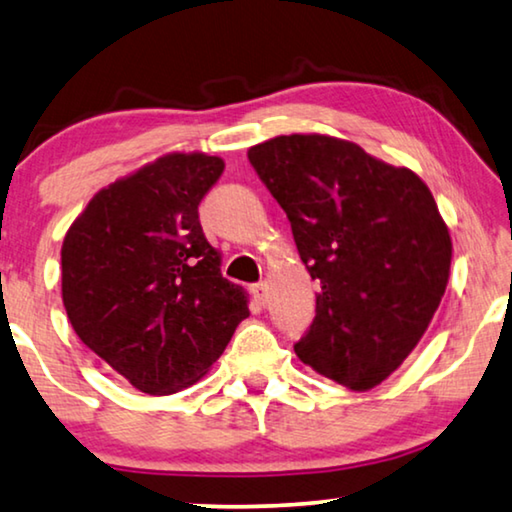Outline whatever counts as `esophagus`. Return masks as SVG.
Segmentation results:
<instances>
[{
    "instance_id": "1",
    "label": "esophagus",
    "mask_w": 512,
    "mask_h": 512,
    "mask_svg": "<svg viewBox=\"0 0 512 512\" xmlns=\"http://www.w3.org/2000/svg\"><path fill=\"white\" fill-rule=\"evenodd\" d=\"M250 292H253V299L259 305H264L266 299H269V287H266V282H257V285L250 287Z\"/></svg>"
}]
</instances>
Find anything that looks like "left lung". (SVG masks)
<instances>
[{
    "label": "left lung",
    "mask_w": 512,
    "mask_h": 512,
    "mask_svg": "<svg viewBox=\"0 0 512 512\" xmlns=\"http://www.w3.org/2000/svg\"><path fill=\"white\" fill-rule=\"evenodd\" d=\"M248 160L322 289L296 356L352 391L381 384L446 292L453 246L432 193L407 167L326 135L273 137Z\"/></svg>",
    "instance_id": "1"
}]
</instances>
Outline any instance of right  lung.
<instances>
[{
  "instance_id": "1",
  "label": "right lung",
  "mask_w": 512,
  "mask_h": 512,
  "mask_svg": "<svg viewBox=\"0 0 512 512\" xmlns=\"http://www.w3.org/2000/svg\"><path fill=\"white\" fill-rule=\"evenodd\" d=\"M223 170L216 156L158 158L96 193L61 246L73 331L142 393L200 379L250 315L197 213Z\"/></svg>"
}]
</instances>
